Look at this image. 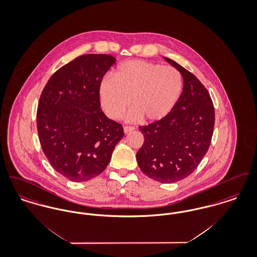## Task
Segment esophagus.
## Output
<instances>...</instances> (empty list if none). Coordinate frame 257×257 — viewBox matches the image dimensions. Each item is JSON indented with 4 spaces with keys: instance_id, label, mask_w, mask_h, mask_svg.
<instances>
[{
    "instance_id": "obj_1",
    "label": "esophagus",
    "mask_w": 257,
    "mask_h": 257,
    "mask_svg": "<svg viewBox=\"0 0 257 257\" xmlns=\"http://www.w3.org/2000/svg\"><path fill=\"white\" fill-rule=\"evenodd\" d=\"M123 130H124V133L127 134V133H130L131 131L135 130V128L133 126H124V127H123Z\"/></svg>"
}]
</instances>
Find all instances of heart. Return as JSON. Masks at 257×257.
I'll list each match as a JSON object with an SVG mask.
<instances>
[{"label":"heart","instance_id":"heart-1","mask_svg":"<svg viewBox=\"0 0 257 257\" xmlns=\"http://www.w3.org/2000/svg\"><path fill=\"white\" fill-rule=\"evenodd\" d=\"M182 77L172 66L146 61L122 62L105 78L99 86V99L104 112L111 119H118L131 105L127 119L145 118L156 122L166 118L182 92Z\"/></svg>","mask_w":257,"mask_h":257}]
</instances>
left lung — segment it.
Instances as JSON below:
<instances>
[{
    "mask_svg": "<svg viewBox=\"0 0 257 257\" xmlns=\"http://www.w3.org/2000/svg\"><path fill=\"white\" fill-rule=\"evenodd\" d=\"M183 77V90L164 119L140 126L144 145L137 152L138 165L147 177L174 183L197 168L211 144L215 110L207 89L194 74L165 58Z\"/></svg>",
    "mask_w": 257,
    "mask_h": 257,
    "instance_id": "left-lung-1",
    "label": "left lung"
}]
</instances>
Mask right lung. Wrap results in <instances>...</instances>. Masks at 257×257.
<instances>
[{"label": "right lung", "instance_id": "obj_1", "mask_svg": "<svg viewBox=\"0 0 257 257\" xmlns=\"http://www.w3.org/2000/svg\"><path fill=\"white\" fill-rule=\"evenodd\" d=\"M110 55H83L52 75L38 102L37 132L53 169L73 182L105 171L124 136L121 124L100 108L99 86L115 62Z\"/></svg>", "mask_w": 257, "mask_h": 257}]
</instances>
